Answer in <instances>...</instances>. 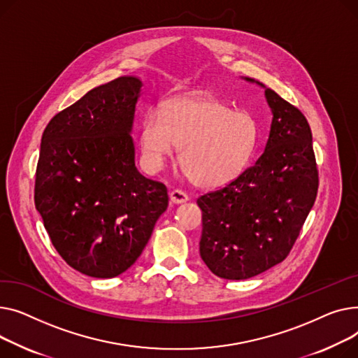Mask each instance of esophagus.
Listing matches in <instances>:
<instances>
[{
	"label": "esophagus",
	"instance_id": "34e87169",
	"mask_svg": "<svg viewBox=\"0 0 358 358\" xmlns=\"http://www.w3.org/2000/svg\"><path fill=\"white\" fill-rule=\"evenodd\" d=\"M171 201L173 203H183V202L189 201V196L186 192L180 191V189H173V191L171 192Z\"/></svg>",
	"mask_w": 358,
	"mask_h": 358
}]
</instances>
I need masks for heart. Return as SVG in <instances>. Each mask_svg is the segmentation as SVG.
Masks as SVG:
<instances>
[{
  "mask_svg": "<svg viewBox=\"0 0 358 358\" xmlns=\"http://www.w3.org/2000/svg\"><path fill=\"white\" fill-rule=\"evenodd\" d=\"M260 138L257 120L211 94L182 95L141 122V150L152 171H162L182 145L183 172L203 187L236 179L253 159Z\"/></svg>",
  "mask_w": 358,
  "mask_h": 358,
  "instance_id": "heart-1",
  "label": "heart"
}]
</instances>
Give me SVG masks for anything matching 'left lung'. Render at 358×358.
I'll return each mask as SVG.
<instances>
[{"mask_svg": "<svg viewBox=\"0 0 358 358\" xmlns=\"http://www.w3.org/2000/svg\"><path fill=\"white\" fill-rule=\"evenodd\" d=\"M264 88L271 124L264 153L218 191L198 198L199 253L214 275L244 280L282 263L318 192V169L305 115Z\"/></svg>", "mask_w": 358, "mask_h": 358, "instance_id": "left-lung-1", "label": "left lung"}]
</instances>
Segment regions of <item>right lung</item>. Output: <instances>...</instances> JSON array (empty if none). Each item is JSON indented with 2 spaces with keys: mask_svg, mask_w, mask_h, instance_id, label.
Segmentation results:
<instances>
[{
  "mask_svg": "<svg viewBox=\"0 0 358 358\" xmlns=\"http://www.w3.org/2000/svg\"><path fill=\"white\" fill-rule=\"evenodd\" d=\"M143 82L121 76L56 114L41 137L34 203L60 257L110 279L140 257L169 205L136 167L131 137Z\"/></svg>",
  "mask_w": 358,
  "mask_h": 358,
  "instance_id": "right-lung-1",
  "label": "right lung"
}]
</instances>
